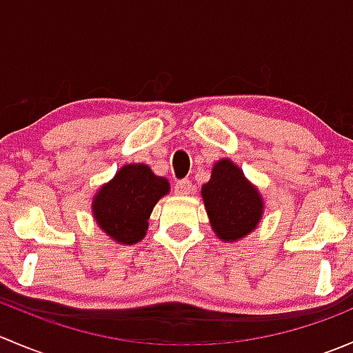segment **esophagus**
<instances>
[{
  "instance_id": "1",
  "label": "esophagus",
  "mask_w": 353,
  "mask_h": 353,
  "mask_svg": "<svg viewBox=\"0 0 353 353\" xmlns=\"http://www.w3.org/2000/svg\"><path fill=\"white\" fill-rule=\"evenodd\" d=\"M191 191H193V183L190 179H181L174 184V193L181 194V196L183 194H190Z\"/></svg>"
}]
</instances>
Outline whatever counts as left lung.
Instances as JSON below:
<instances>
[{
	"mask_svg": "<svg viewBox=\"0 0 353 353\" xmlns=\"http://www.w3.org/2000/svg\"><path fill=\"white\" fill-rule=\"evenodd\" d=\"M212 229L222 241H234L256 229L263 213L258 190L245 181L243 170L230 160L215 163L212 177L201 188Z\"/></svg>",
	"mask_w": 353,
	"mask_h": 353,
	"instance_id": "1",
	"label": "left lung"
}]
</instances>
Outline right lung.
Masks as SVG:
<instances>
[{
    "mask_svg": "<svg viewBox=\"0 0 353 353\" xmlns=\"http://www.w3.org/2000/svg\"><path fill=\"white\" fill-rule=\"evenodd\" d=\"M167 193L165 177L155 176L145 163H130L95 196V220L110 239L131 245L143 239L155 203Z\"/></svg>",
    "mask_w": 353,
    "mask_h": 353,
    "instance_id": "right-lung-1",
    "label": "right lung"
}]
</instances>
